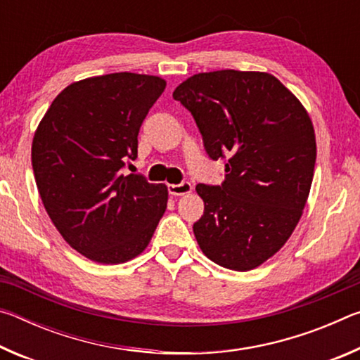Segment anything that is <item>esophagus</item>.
<instances>
[{
    "instance_id": "esophagus-1",
    "label": "esophagus",
    "mask_w": 360,
    "mask_h": 360,
    "mask_svg": "<svg viewBox=\"0 0 360 360\" xmlns=\"http://www.w3.org/2000/svg\"><path fill=\"white\" fill-rule=\"evenodd\" d=\"M168 192L172 195H186L188 192H192V184L187 181H182L179 184H169Z\"/></svg>"
}]
</instances>
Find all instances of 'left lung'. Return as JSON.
Returning a JSON list of instances; mask_svg holds the SVG:
<instances>
[{
	"label": "left lung",
	"instance_id": "obj_1",
	"mask_svg": "<svg viewBox=\"0 0 360 360\" xmlns=\"http://www.w3.org/2000/svg\"><path fill=\"white\" fill-rule=\"evenodd\" d=\"M173 98L192 114L206 154L225 163L221 186H197L205 202L193 224L198 246L224 268L252 270L300 221L316 163L311 119L268 72H200Z\"/></svg>",
	"mask_w": 360,
	"mask_h": 360
}]
</instances>
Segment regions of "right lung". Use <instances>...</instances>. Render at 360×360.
Returning <instances> with one entry per match:
<instances>
[{
    "label": "right lung",
    "instance_id": "right-lung-1",
    "mask_svg": "<svg viewBox=\"0 0 360 360\" xmlns=\"http://www.w3.org/2000/svg\"><path fill=\"white\" fill-rule=\"evenodd\" d=\"M165 87L135 72L84 79L57 95L34 133L32 165L47 214L72 249L98 264L141 254L167 210L165 186L124 173Z\"/></svg>",
    "mask_w": 360,
    "mask_h": 360
}]
</instances>
